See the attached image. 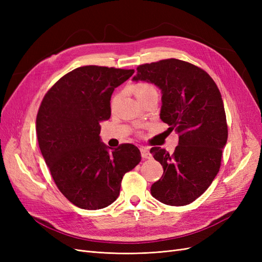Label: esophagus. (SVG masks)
Listing matches in <instances>:
<instances>
[{
	"label": "esophagus",
	"mask_w": 262,
	"mask_h": 262,
	"mask_svg": "<svg viewBox=\"0 0 262 262\" xmlns=\"http://www.w3.org/2000/svg\"><path fill=\"white\" fill-rule=\"evenodd\" d=\"M140 150H141V155H142V157H143V158H150V157H152V155H150V153H149V150H148L147 147L142 146V147L140 148Z\"/></svg>",
	"instance_id": "esophagus-1"
}]
</instances>
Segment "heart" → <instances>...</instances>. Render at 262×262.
<instances>
[{
  "label": "heart",
  "instance_id": "heart-1",
  "mask_svg": "<svg viewBox=\"0 0 262 262\" xmlns=\"http://www.w3.org/2000/svg\"><path fill=\"white\" fill-rule=\"evenodd\" d=\"M133 91L136 93L137 97H142V96H145L147 94H152V93H157L155 87L150 84L147 83H139L137 85L133 86Z\"/></svg>",
  "mask_w": 262,
  "mask_h": 262
}]
</instances>
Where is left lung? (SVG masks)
Here are the masks:
<instances>
[{"mask_svg": "<svg viewBox=\"0 0 262 262\" xmlns=\"http://www.w3.org/2000/svg\"><path fill=\"white\" fill-rule=\"evenodd\" d=\"M133 82L154 84L162 93V121L179 133L172 155L150 148L164 173L150 193L164 204L186 205L199 198L220 170L227 142V124L221 93L212 77L191 63L167 59L138 67Z\"/></svg>", "mask_w": 262, "mask_h": 262, "instance_id": "1", "label": "left lung"}]
</instances>
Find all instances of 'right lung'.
I'll return each mask as SVG.
<instances>
[{
    "instance_id": "add662e5",
    "label": "right lung",
    "mask_w": 262,
    "mask_h": 262,
    "mask_svg": "<svg viewBox=\"0 0 262 262\" xmlns=\"http://www.w3.org/2000/svg\"><path fill=\"white\" fill-rule=\"evenodd\" d=\"M134 70L86 66L62 76L45 95L36 120L39 147L62 194L76 207L98 210L120 193L125 172L141 161L133 144L110 152L101 142V121L112 115L116 87Z\"/></svg>"
}]
</instances>
